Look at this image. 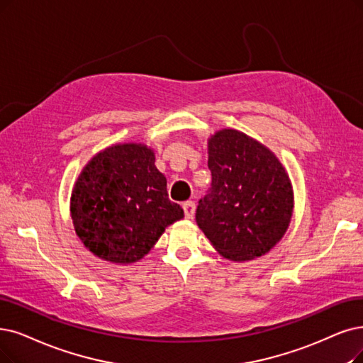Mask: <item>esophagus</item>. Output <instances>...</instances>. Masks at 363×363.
<instances>
[{"instance_id": "obj_1", "label": "esophagus", "mask_w": 363, "mask_h": 363, "mask_svg": "<svg viewBox=\"0 0 363 363\" xmlns=\"http://www.w3.org/2000/svg\"><path fill=\"white\" fill-rule=\"evenodd\" d=\"M195 202L194 201H186L183 204V210H184V216L186 219H192V217L195 216Z\"/></svg>"}]
</instances>
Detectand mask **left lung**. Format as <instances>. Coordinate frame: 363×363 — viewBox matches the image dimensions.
<instances>
[{
	"label": "left lung",
	"instance_id": "obj_1",
	"mask_svg": "<svg viewBox=\"0 0 363 363\" xmlns=\"http://www.w3.org/2000/svg\"><path fill=\"white\" fill-rule=\"evenodd\" d=\"M211 186L196 207V223L230 260L269 252L289 226L294 192L277 157L235 129L208 140Z\"/></svg>",
	"mask_w": 363,
	"mask_h": 363
}]
</instances>
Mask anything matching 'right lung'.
Returning <instances> with one entry per match:
<instances>
[{
	"instance_id": "1",
	"label": "right lung",
	"mask_w": 363,
	"mask_h": 363,
	"mask_svg": "<svg viewBox=\"0 0 363 363\" xmlns=\"http://www.w3.org/2000/svg\"><path fill=\"white\" fill-rule=\"evenodd\" d=\"M71 217L82 242L114 264L137 262L165 228L184 217L168 198L167 179L144 144H118L92 157L71 195Z\"/></svg>"
}]
</instances>
